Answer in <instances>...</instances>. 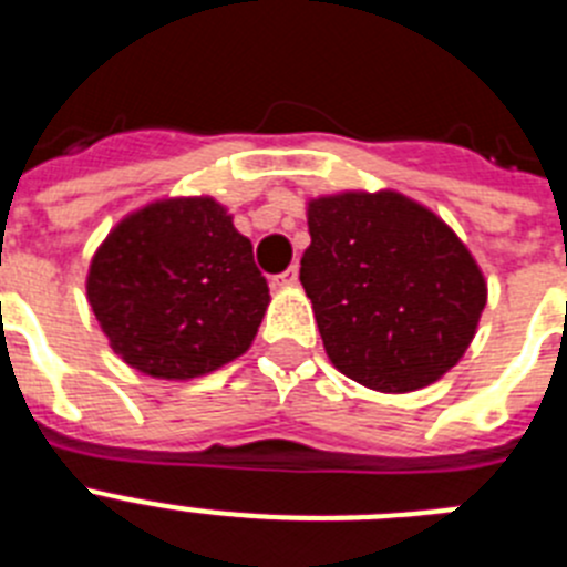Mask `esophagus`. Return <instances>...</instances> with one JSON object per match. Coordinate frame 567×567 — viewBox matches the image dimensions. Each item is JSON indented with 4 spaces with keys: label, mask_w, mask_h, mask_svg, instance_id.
<instances>
[{
    "label": "esophagus",
    "mask_w": 567,
    "mask_h": 567,
    "mask_svg": "<svg viewBox=\"0 0 567 567\" xmlns=\"http://www.w3.org/2000/svg\"><path fill=\"white\" fill-rule=\"evenodd\" d=\"M275 284H278V287H295V284H298V264H292L289 269H284V272L275 278Z\"/></svg>",
    "instance_id": "obj_1"
}]
</instances>
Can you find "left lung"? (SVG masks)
<instances>
[{"label":"left lung","mask_w":567,"mask_h":567,"mask_svg":"<svg viewBox=\"0 0 567 567\" xmlns=\"http://www.w3.org/2000/svg\"><path fill=\"white\" fill-rule=\"evenodd\" d=\"M309 235L300 284L346 378L414 392L463 358L485 280L437 215L398 193H343L309 204Z\"/></svg>","instance_id":"obj_1"}]
</instances>
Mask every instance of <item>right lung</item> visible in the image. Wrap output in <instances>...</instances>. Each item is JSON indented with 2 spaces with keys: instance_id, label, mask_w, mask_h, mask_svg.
<instances>
[{
  "instance_id": "add662e5",
  "label": "right lung",
  "mask_w": 567,
  "mask_h": 567,
  "mask_svg": "<svg viewBox=\"0 0 567 567\" xmlns=\"http://www.w3.org/2000/svg\"><path fill=\"white\" fill-rule=\"evenodd\" d=\"M87 298L124 363L187 380L247 352L269 287L221 204L173 198L107 235L90 264Z\"/></svg>"
}]
</instances>
